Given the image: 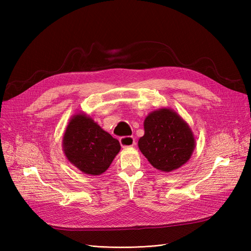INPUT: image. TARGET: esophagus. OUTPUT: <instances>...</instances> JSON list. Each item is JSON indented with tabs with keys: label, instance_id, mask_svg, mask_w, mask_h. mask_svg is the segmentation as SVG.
Wrapping results in <instances>:
<instances>
[{
	"label": "esophagus",
	"instance_id": "34e87169",
	"mask_svg": "<svg viewBox=\"0 0 251 251\" xmlns=\"http://www.w3.org/2000/svg\"><path fill=\"white\" fill-rule=\"evenodd\" d=\"M121 147L124 149H127V148H132L135 144V139L132 136H125V137H121L119 139Z\"/></svg>",
	"mask_w": 251,
	"mask_h": 251
}]
</instances>
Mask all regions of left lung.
I'll use <instances>...</instances> for the list:
<instances>
[{
  "mask_svg": "<svg viewBox=\"0 0 251 251\" xmlns=\"http://www.w3.org/2000/svg\"><path fill=\"white\" fill-rule=\"evenodd\" d=\"M138 148L155 169L170 173L191 159L196 139L191 126L177 112L161 108L144 119Z\"/></svg>",
  "mask_w": 251,
  "mask_h": 251,
  "instance_id": "obj_1",
  "label": "left lung"
}]
</instances>
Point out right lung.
Listing matches in <instances>:
<instances>
[{
  "mask_svg": "<svg viewBox=\"0 0 251 251\" xmlns=\"http://www.w3.org/2000/svg\"><path fill=\"white\" fill-rule=\"evenodd\" d=\"M63 151L67 160L91 176L109 169L119 153V141L105 132L85 113H76L68 123L63 136Z\"/></svg>",
  "mask_w": 251,
  "mask_h": 251,
  "instance_id": "add662e5",
  "label": "right lung"
}]
</instances>
